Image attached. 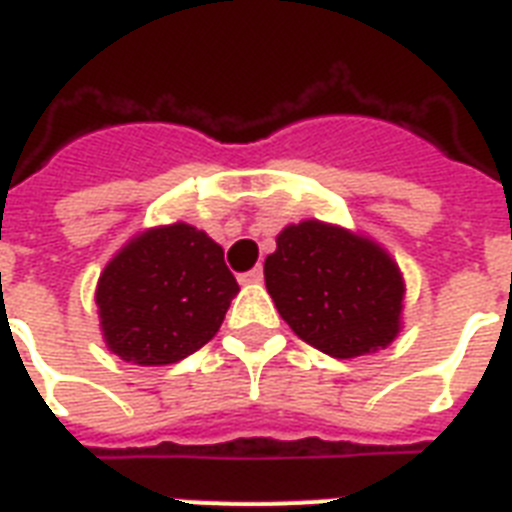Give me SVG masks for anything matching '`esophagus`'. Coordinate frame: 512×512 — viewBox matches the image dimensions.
Here are the masks:
<instances>
[{"label": "esophagus", "instance_id": "obj_1", "mask_svg": "<svg viewBox=\"0 0 512 512\" xmlns=\"http://www.w3.org/2000/svg\"><path fill=\"white\" fill-rule=\"evenodd\" d=\"M260 281H263V268H252L241 276V284H260Z\"/></svg>", "mask_w": 512, "mask_h": 512}]
</instances>
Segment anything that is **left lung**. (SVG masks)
I'll list each match as a JSON object with an SVG mask.
<instances>
[{
  "label": "left lung",
  "instance_id": "left-lung-1",
  "mask_svg": "<svg viewBox=\"0 0 512 512\" xmlns=\"http://www.w3.org/2000/svg\"><path fill=\"white\" fill-rule=\"evenodd\" d=\"M265 287L289 329L332 358L377 353L401 332L404 273L388 249L342 225L281 228Z\"/></svg>",
  "mask_w": 512,
  "mask_h": 512
}]
</instances>
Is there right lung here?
<instances>
[{"instance_id": "1", "label": "right lung", "mask_w": 512, "mask_h": 512, "mask_svg": "<svg viewBox=\"0 0 512 512\" xmlns=\"http://www.w3.org/2000/svg\"><path fill=\"white\" fill-rule=\"evenodd\" d=\"M239 284L223 247L188 223L135 233L95 287L100 332L111 353L138 366H167L207 345Z\"/></svg>"}]
</instances>
